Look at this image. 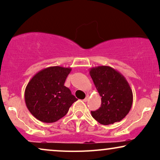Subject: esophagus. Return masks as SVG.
<instances>
[{"label": "esophagus", "mask_w": 160, "mask_h": 160, "mask_svg": "<svg viewBox=\"0 0 160 160\" xmlns=\"http://www.w3.org/2000/svg\"><path fill=\"white\" fill-rule=\"evenodd\" d=\"M88 100H89V95H86V98L83 99V102H86Z\"/></svg>", "instance_id": "34e87169"}]
</instances>
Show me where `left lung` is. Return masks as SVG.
<instances>
[{
  "label": "left lung",
  "instance_id": "obj_1",
  "mask_svg": "<svg viewBox=\"0 0 160 160\" xmlns=\"http://www.w3.org/2000/svg\"><path fill=\"white\" fill-rule=\"evenodd\" d=\"M89 74L99 95L101 107L91 111L95 120L102 125L120 122L131 110L133 95L129 84L117 70L109 66L92 68Z\"/></svg>",
  "mask_w": 160,
  "mask_h": 160
}]
</instances>
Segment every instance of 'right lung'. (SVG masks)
Masks as SVG:
<instances>
[{
	"instance_id": "1",
	"label": "right lung",
	"mask_w": 160,
	"mask_h": 160,
	"mask_svg": "<svg viewBox=\"0 0 160 160\" xmlns=\"http://www.w3.org/2000/svg\"><path fill=\"white\" fill-rule=\"evenodd\" d=\"M71 68L52 66L37 73L25 88V101L31 113L43 122H56L78 99L64 86Z\"/></svg>"
}]
</instances>
